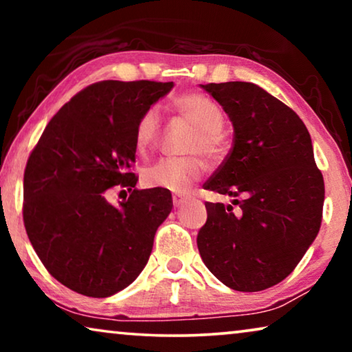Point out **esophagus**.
<instances>
[{
  "instance_id": "34e87169",
  "label": "esophagus",
  "mask_w": 352,
  "mask_h": 352,
  "mask_svg": "<svg viewBox=\"0 0 352 352\" xmlns=\"http://www.w3.org/2000/svg\"><path fill=\"white\" fill-rule=\"evenodd\" d=\"M190 197L188 194H174L172 195V201H174V206H182L183 204H186Z\"/></svg>"
}]
</instances>
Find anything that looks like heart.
<instances>
[{"mask_svg": "<svg viewBox=\"0 0 352 352\" xmlns=\"http://www.w3.org/2000/svg\"><path fill=\"white\" fill-rule=\"evenodd\" d=\"M175 111L192 124L195 133L188 146V152L201 155L217 162L225 153V140L222 135L223 113L220 107L205 94L186 93L174 99ZM162 118L157 107H148L142 111L135 129V144L138 151L146 152L157 142ZM205 166L197 155L189 157H169L162 158L142 172V180L148 188L168 189L170 192L184 194L192 186V183L200 180L204 175Z\"/></svg>", "mask_w": 352, "mask_h": 352, "instance_id": "heart-1", "label": "heart"}]
</instances>
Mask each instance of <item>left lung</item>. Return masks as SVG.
I'll list each match as a JSON object with an SVG mask.
<instances>
[{
	"label": "left lung",
	"instance_id": "8db88e82",
	"mask_svg": "<svg viewBox=\"0 0 352 352\" xmlns=\"http://www.w3.org/2000/svg\"><path fill=\"white\" fill-rule=\"evenodd\" d=\"M200 87L234 127L233 147L204 184L234 200L226 206L205 204L200 256L230 289H269L294 272L321 225L324 182L311 135L290 107L254 83Z\"/></svg>",
	"mask_w": 352,
	"mask_h": 352
}]
</instances>
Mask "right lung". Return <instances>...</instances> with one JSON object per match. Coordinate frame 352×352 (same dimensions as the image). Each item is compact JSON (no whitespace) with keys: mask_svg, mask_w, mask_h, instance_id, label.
I'll use <instances>...</instances> for the list:
<instances>
[{"mask_svg":"<svg viewBox=\"0 0 352 352\" xmlns=\"http://www.w3.org/2000/svg\"><path fill=\"white\" fill-rule=\"evenodd\" d=\"M174 82L102 80L83 88L41 133L25 169L23 220L46 270L77 294L105 298L144 269L158 226L172 211L168 189H136L135 129ZM122 184L119 207L104 199Z\"/></svg>","mask_w":352,"mask_h":352,"instance_id":"right-lung-1","label":"right lung"}]
</instances>
